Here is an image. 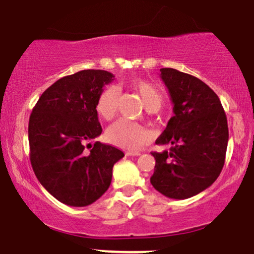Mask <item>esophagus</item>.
Here are the masks:
<instances>
[{
  "instance_id": "obj_1",
  "label": "esophagus",
  "mask_w": 254,
  "mask_h": 254,
  "mask_svg": "<svg viewBox=\"0 0 254 254\" xmlns=\"http://www.w3.org/2000/svg\"><path fill=\"white\" fill-rule=\"evenodd\" d=\"M126 154L129 157H138L141 153H140V152H136V151H127Z\"/></svg>"
}]
</instances>
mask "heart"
Returning a JSON list of instances; mask_svg holds the SVG:
<instances>
[{"mask_svg":"<svg viewBox=\"0 0 254 254\" xmlns=\"http://www.w3.org/2000/svg\"><path fill=\"white\" fill-rule=\"evenodd\" d=\"M129 85L140 95L146 109H154L157 112L162 108L164 96L156 85L144 79H134L129 83ZM118 88L114 85L107 86L97 98L96 110L98 115L104 120H110L114 118L118 110ZM107 139L119 147L126 150H138L150 141L151 132L142 125L126 119H120L107 129Z\"/></svg>","mask_w":254,"mask_h":254,"instance_id":"heart-1","label":"heart"}]
</instances>
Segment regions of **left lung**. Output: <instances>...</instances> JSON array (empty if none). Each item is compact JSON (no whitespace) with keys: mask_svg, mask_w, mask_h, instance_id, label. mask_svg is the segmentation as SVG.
Wrapping results in <instances>:
<instances>
[{"mask_svg":"<svg viewBox=\"0 0 254 254\" xmlns=\"http://www.w3.org/2000/svg\"><path fill=\"white\" fill-rule=\"evenodd\" d=\"M174 116L157 145L170 150L152 152L156 159L151 184L164 196L186 199L209 188L225 164L228 125L220 98L201 79L176 68H160Z\"/></svg>","mask_w":254,"mask_h":254,"instance_id":"left-lung-1","label":"left lung"}]
</instances>
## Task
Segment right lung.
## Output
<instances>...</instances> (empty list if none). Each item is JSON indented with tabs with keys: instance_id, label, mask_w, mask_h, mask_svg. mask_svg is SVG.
I'll return each instance as SVG.
<instances>
[{
	"instance_id": "1",
	"label": "right lung",
	"mask_w": 254,
	"mask_h": 254,
	"mask_svg": "<svg viewBox=\"0 0 254 254\" xmlns=\"http://www.w3.org/2000/svg\"><path fill=\"white\" fill-rule=\"evenodd\" d=\"M112 80L114 74L104 70L63 77L44 91L29 116L33 171L41 186L66 205L85 207L97 201L112 183L114 164L125 156L114 146L90 144L102 133L97 98Z\"/></svg>"
}]
</instances>
